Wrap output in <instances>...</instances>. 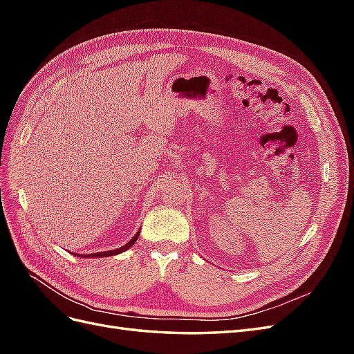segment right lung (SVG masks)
Wrapping results in <instances>:
<instances>
[{
  "label": "right lung",
  "mask_w": 354,
  "mask_h": 354,
  "mask_svg": "<svg viewBox=\"0 0 354 354\" xmlns=\"http://www.w3.org/2000/svg\"><path fill=\"white\" fill-rule=\"evenodd\" d=\"M138 234H140V232H137V234L136 236L128 242V243H125L124 246H121V248H116V250H112V251H103V252H97V254H87V255H80V257H109V255H116V254H121V252H124L125 250H128V248H131V246L134 245V242L138 239ZM77 255V254H75Z\"/></svg>",
  "instance_id": "obj_1"
}]
</instances>
